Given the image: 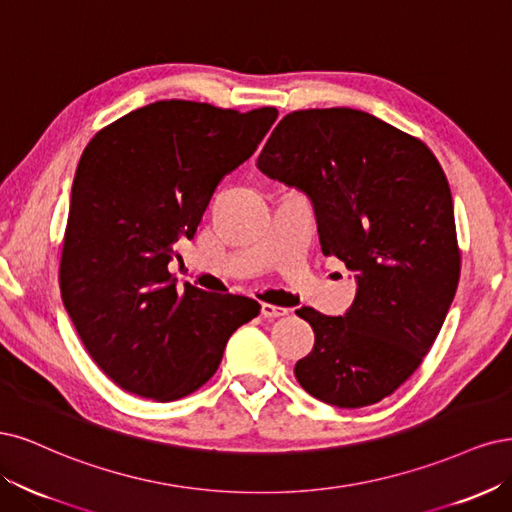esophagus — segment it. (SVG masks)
I'll return each instance as SVG.
<instances>
[{"label":"esophagus","mask_w":512,"mask_h":512,"mask_svg":"<svg viewBox=\"0 0 512 512\" xmlns=\"http://www.w3.org/2000/svg\"><path fill=\"white\" fill-rule=\"evenodd\" d=\"M261 315L266 317V319L285 317V315H289V308H283V306H274V304L263 302V304H261Z\"/></svg>","instance_id":"esophagus-1"}]
</instances>
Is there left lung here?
I'll use <instances>...</instances> for the list:
<instances>
[{
	"instance_id": "1",
	"label": "left lung",
	"mask_w": 512,
	"mask_h": 512,
	"mask_svg": "<svg viewBox=\"0 0 512 512\" xmlns=\"http://www.w3.org/2000/svg\"><path fill=\"white\" fill-rule=\"evenodd\" d=\"M257 168L310 197L323 255L357 278L344 317L295 310L315 332L295 378L338 408L381 402L421 366L459 283L453 197L438 159L368 112L310 108L274 127Z\"/></svg>"
}]
</instances>
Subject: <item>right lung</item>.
I'll return each instance as SVG.
<instances>
[{"label": "right lung", "mask_w": 512, "mask_h": 512, "mask_svg": "<svg viewBox=\"0 0 512 512\" xmlns=\"http://www.w3.org/2000/svg\"><path fill=\"white\" fill-rule=\"evenodd\" d=\"M276 117L272 106L161 100L106 125L82 151L61 240V300L121 389L185 398L217 372L229 336L259 315L244 295L176 289L168 263Z\"/></svg>", "instance_id": "obj_1"}]
</instances>
